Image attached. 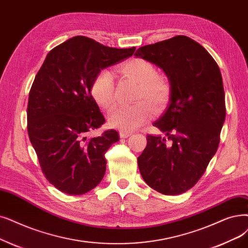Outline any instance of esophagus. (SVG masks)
Segmentation results:
<instances>
[{"label":"esophagus","instance_id":"esophagus-1","mask_svg":"<svg viewBox=\"0 0 248 248\" xmlns=\"http://www.w3.org/2000/svg\"><path fill=\"white\" fill-rule=\"evenodd\" d=\"M120 136H121L122 138H127V137L132 136V133H131V132H125V131H122V132L120 133Z\"/></svg>","mask_w":248,"mask_h":248}]
</instances>
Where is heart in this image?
Listing matches in <instances>:
<instances>
[{
  "label": "heart",
  "mask_w": 248,
  "mask_h": 248,
  "mask_svg": "<svg viewBox=\"0 0 248 248\" xmlns=\"http://www.w3.org/2000/svg\"><path fill=\"white\" fill-rule=\"evenodd\" d=\"M121 72L140 83L137 100L133 105H122L110 114L109 124L122 131H134L153 117V103L157 108L163 107L172 94V83L164 74H158L153 62L143 58H133L124 62ZM91 95L104 110H111L116 102L114 77L110 71L102 70L94 78ZM151 103L150 104L148 101Z\"/></svg>",
  "instance_id": "1"
}]
</instances>
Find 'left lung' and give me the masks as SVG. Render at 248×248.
<instances>
[{
    "label": "left lung",
    "mask_w": 248,
    "mask_h": 248,
    "mask_svg": "<svg viewBox=\"0 0 248 248\" xmlns=\"http://www.w3.org/2000/svg\"><path fill=\"white\" fill-rule=\"evenodd\" d=\"M135 56L162 68L172 83L170 103L153 124L166 137L147 135L139 169L151 188L180 195L197 184L217 152L226 116L221 72L210 53L186 35L142 46Z\"/></svg>",
    "instance_id": "left-lung-1"
}]
</instances>
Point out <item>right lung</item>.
Here are the masks:
<instances>
[{"mask_svg": "<svg viewBox=\"0 0 248 248\" xmlns=\"http://www.w3.org/2000/svg\"><path fill=\"white\" fill-rule=\"evenodd\" d=\"M135 50L75 36L52 48L36 74L27 105L28 136L46 178L62 192L81 196L102 180L104 154L120 137L115 130L91 137L105 124L91 85L102 69Z\"/></svg>", "mask_w": 248, "mask_h": 248, "instance_id": "add662e5", "label": "right lung"}]
</instances>
